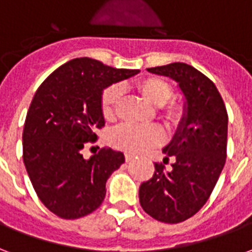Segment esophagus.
<instances>
[{"label": "esophagus", "instance_id": "1", "mask_svg": "<svg viewBox=\"0 0 252 252\" xmlns=\"http://www.w3.org/2000/svg\"><path fill=\"white\" fill-rule=\"evenodd\" d=\"M133 158H135V155H132V154H126V162H131Z\"/></svg>", "mask_w": 252, "mask_h": 252}]
</instances>
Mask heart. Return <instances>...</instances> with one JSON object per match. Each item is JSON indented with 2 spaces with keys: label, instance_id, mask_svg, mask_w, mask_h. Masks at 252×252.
Here are the masks:
<instances>
[{
  "label": "heart",
  "instance_id": "1",
  "mask_svg": "<svg viewBox=\"0 0 252 252\" xmlns=\"http://www.w3.org/2000/svg\"><path fill=\"white\" fill-rule=\"evenodd\" d=\"M135 89L147 102L159 108L160 119L169 128H177L184 123L186 106L180 101H171L174 90L167 81L159 77H146L135 83ZM120 97V89L116 85L108 86L101 94L99 106L106 121H113L116 119V109ZM162 139V132L155 126L135 128L124 126L116 128L110 133L109 142L117 150L129 154H139L148 147L159 144Z\"/></svg>",
  "mask_w": 252,
  "mask_h": 252
}]
</instances>
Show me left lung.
Instances as JSON below:
<instances>
[{
  "label": "left lung",
  "instance_id": "1",
  "mask_svg": "<svg viewBox=\"0 0 252 252\" xmlns=\"http://www.w3.org/2000/svg\"><path fill=\"white\" fill-rule=\"evenodd\" d=\"M148 71L173 78L186 98V117L163 148L151 180L139 189L140 205L155 220L169 224L194 216L216 186L227 158L228 115L209 78L186 63H170ZM173 158L172 169L165 164Z\"/></svg>",
  "mask_w": 252,
  "mask_h": 252
}]
</instances>
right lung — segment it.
<instances>
[{"label":"right lung","instance_id":"1","mask_svg":"<svg viewBox=\"0 0 252 252\" xmlns=\"http://www.w3.org/2000/svg\"><path fill=\"white\" fill-rule=\"evenodd\" d=\"M137 72L77 58L36 90L23 131V159L36 194L57 216L74 220L102 204L105 184L124 163V154L101 148L85 159L81 151L97 140L95 131L105 126L102 90Z\"/></svg>","mask_w":252,"mask_h":252}]
</instances>
